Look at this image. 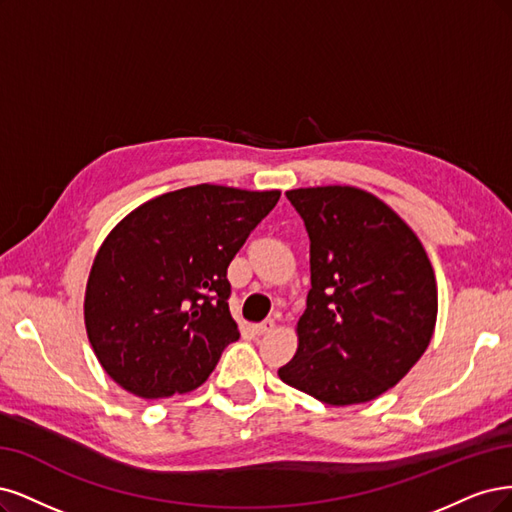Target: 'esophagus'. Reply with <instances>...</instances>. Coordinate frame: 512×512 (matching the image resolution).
<instances>
[{
  "instance_id": "esophagus-1",
  "label": "esophagus",
  "mask_w": 512,
  "mask_h": 512,
  "mask_svg": "<svg viewBox=\"0 0 512 512\" xmlns=\"http://www.w3.org/2000/svg\"><path fill=\"white\" fill-rule=\"evenodd\" d=\"M274 327H276L274 319H266V321H263V323H257V325H253L251 329H253V334H257V336H266V334L274 332Z\"/></svg>"
}]
</instances>
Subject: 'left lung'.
I'll list each match as a JSON object with an SVG mask.
<instances>
[{"instance_id": "obj_1", "label": "left lung", "mask_w": 512, "mask_h": 512, "mask_svg": "<svg viewBox=\"0 0 512 512\" xmlns=\"http://www.w3.org/2000/svg\"><path fill=\"white\" fill-rule=\"evenodd\" d=\"M287 200L310 238V291L280 381L323 404L370 402L402 381L434 336L432 263L417 234L364 189H293Z\"/></svg>"}]
</instances>
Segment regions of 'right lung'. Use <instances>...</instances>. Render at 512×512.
<instances>
[{"instance_id":"1","label":"right lung","mask_w":512,"mask_h":512,"mask_svg":"<svg viewBox=\"0 0 512 512\" xmlns=\"http://www.w3.org/2000/svg\"><path fill=\"white\" fill-rule=\"evenodd\" d=\"M280 191L195 185L148 200L106 236L85 291L93 353L146 400L200 387L229 342L227 266Z\"/></svg>"}]
</instances>
